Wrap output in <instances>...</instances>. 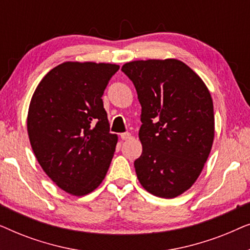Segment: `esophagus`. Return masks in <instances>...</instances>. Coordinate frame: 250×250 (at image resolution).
<instances>
[{
    "mask_svg": "<svg viewBox=\"0 0 250 250\" xmlns=\"http://www.w3.org/2000/svg\"><path fill=\"white\" fill-rule=\"evenodd\" d=\"M121 138L123 139V140H129L132 138V135H131V133H128V132H126V133H122L121 134Z\"/></svg>",
    "mask_w": 250,
    "mask_h": 250,
    "instance_id": "34e87169",
    "label": "esophagus"
}]
</instances>
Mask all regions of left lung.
<instances>
[{"label":"left lung","mask_w":250,"mask_h":250,"mask_svg":"<svg viewBox=\"0 0 250 250\" xmlns=\"http://www.w3.org/2000/svg\"><path fill=\"white\" fill-rule=\"evenodd\" d=\"M142 107L134 162L139 182L153 196L175 198L192 187L209 156L214 107L204 81L177 59L125 63Z\"/></svg>","instance_id":"1"}]
</instances>
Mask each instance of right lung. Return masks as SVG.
Returning <instances> with one entry per match:
<instances>
[{
  "mask_svg": "<svg viewBox=\"0 0 250 250\" xmlns=\"http://www.w3.org/2000/svg\"><path fill=\"white\" fill-rule=\"evenodd\" d=\"M115 63L67 61L42 78L27 116L30 146L61 190L85 196L100 186L118 136L109 132L102 95Z\"/></svg>",
  "mask_w": 250,
  "mask_h": 250,
  "instance_id": "add662e5",
  "label": "right lung"
}]
</instances>
